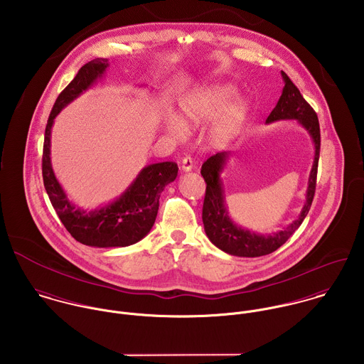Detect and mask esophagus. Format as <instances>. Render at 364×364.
<instances>
[{"mask_svg": "<svg viewBox=\"0 0 364 364\" xmlns=\"http://www.w3.org/2000/svg\"><path fill=\"white\" fill-rule=\"evenodd\" d=\"M192 168H193V161H192V158H191V156H185V158L182 159V162H181V169H182L183 172H189V171H192Z\"/></svg>", "mask_w": 364, "mask_h": 364, "instance_id": "esophagus-1", "label": "esophagus"}]
</instances>
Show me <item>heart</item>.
I'll use <instances>...</instances> for the list:
<instances>
[{
	"mask_svg": "<svg viewBox=\"0 0 364 364\" xmlns=\"http://www.w3.org/2000/svg\"><path fill=\"white\" fill-rule=\"evenodd\" d=\"M230 83H209L186 93L179 102L182 119L175 114L165 117L168 134L176 139H183L189 134L188 125H199L219 114L210 125L215 138H228L240 129L247 117L248 106ZM234 100L232 101L231 99Z\"/></svg>",
	"mask_w": 364,
	"mask_h": 364,
	"instance_id": "1",
	"label": "heart"
}]
</instances>
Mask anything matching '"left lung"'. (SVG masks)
Listing matches in <instances>:
<instances>
[{
    "label": "left lung",
    "instance_id": "1",
    "mask_svg": "<svg viewBox=\"0 0 364 364\" xmlns=\"http://www.w3.org/2000/svg\"><path fill=\"white\" fill-rule=\"evenodd\" d=\"M284 79V89L282 95L267 119V124L279 120H296L311 135L314 146H315V156L312 169L308 179V188L305 195L304 208L296 220H294L287 229L279 230L272 235H259L242 229L239 225L233 222L229 215L226 200H225V191L223 183L220 179V173L226 166L229 159V152H218L213 156L208 158V161L202 165V176L206 182V195L203 202L202 219L206 236L222 251L237 255V257H261L267 255L277 248H279L284 242H287L294 232L301 226L304 219L306 218L314 196H315V186H316V173H318V161H319V149H321V129L318 116L314 109L306 103L302 97L298 87L291 82L285 72H281Z\"/></svg>",
    "mask_w": 364,
    "mask_h": 364
}]
</instances>
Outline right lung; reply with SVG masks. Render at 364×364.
I'll use <instances>...</instances> for the list:
<instances>
[{
    "label": "right lung",
    "instance_id": "right-lung-1",
    "mask_svg": "<svg viewBox=\"0 0 364 364\" xmlns=\"http://www.w3.org/2000/svg\"><path fill=\"white\" fill-rule=\"evenodd\" d=\"M107 68L109 60L105 58L86 63L58 96L46 124L42 155L43 185L60 222L75 240L99 248L127 247L144 239L155 223L161 192L178 176L175 162L151 164L142 168L122 196L109 205L87 212L68 199L50 164L52 125L62 109L102 79Z\"/></svg>",
    "mask_w": 364,
    "mask_h": 364
}]
</instances>
